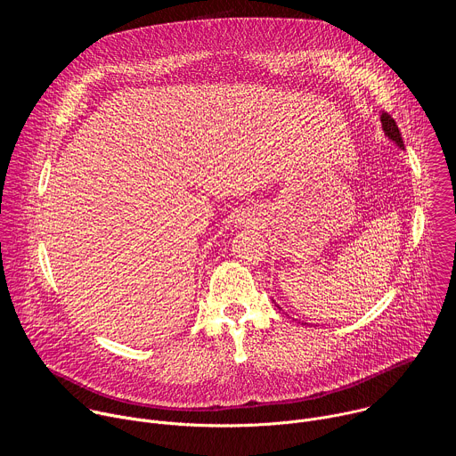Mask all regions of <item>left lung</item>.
<instances>
[{"label": "left lung", "instance_id": "8db88e82", "mask_svg": "<svg viewBox=\"0 0 456 456\" xmlns=\"http://www.w3.org/2000/svg\"><path fill=\"white\" fill-rule=\"evenodd\" d=\"M380 124H382L384 135H386L389 141H394L401 150H404V142H403L401 132H399V127H397V122L392 118V115H387L386 111H382V115H380ZM278 308H280V306H278Z\"/></svg>", "mask_w": 456, "mask_h": 456}]
</instances>
